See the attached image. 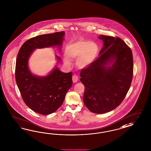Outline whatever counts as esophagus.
<instances>
[{
    "label": "esophagus",
    "mask_w": 151,
    "mask_h": 151,
    "mask_svg": "<svg viewBox=\"0 0 151 151\" xmlns=\"http://www.w3.org/2000/svg\"><path fill=\"white\" fill-rule=\"evenodd\" d=\"M72 80L73 83H76L77 82L78 80V77L76 74H74L73 76H72Z\"/></svg>",
    "instance_id": "obj_1"
}]
</instances>
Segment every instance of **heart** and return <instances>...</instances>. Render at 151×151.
<instances>
[{"instance_id":"obj_1","label":"heart","mask_w":151,"mask_h":151,"mask_svg":"<svg viewBox=\"0 0 151 151\" xmlns=\"http://www.w3.org/2000/svg\"><path fill=\"white\" fill-rule=\"evenodd\" d=\"M99 47L93 41L81 40L68 45L65 50L67 57L69 59H76L78 57L77 65L80 68H84L89 66L97 56ZM65 58V62L70 65V60Z\"/></svg>"}]
</instances>
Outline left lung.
Segmentation results:
<instances>
[{
    "label": "left lung",
    "instance_id": "1",
    "mask_svg": "<svg viewBox=\"0 0 151 151\" xmlns=\"http://www.w3.org/2000/svg\"><path fill=\"white\" fill-rule=\"evenodd\" d=\"M103 47L99 57L81 70L85 86L83 101L91 112L104 114L120 104L129 90L134 62L131 48L120 38L100 35ZM114 62L106 68L109 63Z\"/></svg>",
    "mask_w": 151,
    "mask_h": 151
}]
</instances>
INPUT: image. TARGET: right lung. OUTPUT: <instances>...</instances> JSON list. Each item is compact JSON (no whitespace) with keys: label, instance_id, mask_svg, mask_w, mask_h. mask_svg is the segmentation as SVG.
I'll return each mask as SVG.
<instances>
[{"label":"right lung","instance_id":"add662e5","mask_svg":"<svg viewBox=\"0 0 151 151\" xmlns=\"http://www.w3.org/2000/svg\"><path fill=\"white\" fill-rule=\"evenodd\" d=\"M64 35L65 32L61 31L31 38L22 45L17 54L15 80L18 88L26 105L40 114H51L62 105L72 86V72L63 73L56 67L47 76L36 77L29 69L28 60L36 48L60 46Z\"/></svg>","mask_w":151,"mask_h":151}]
</instances>
